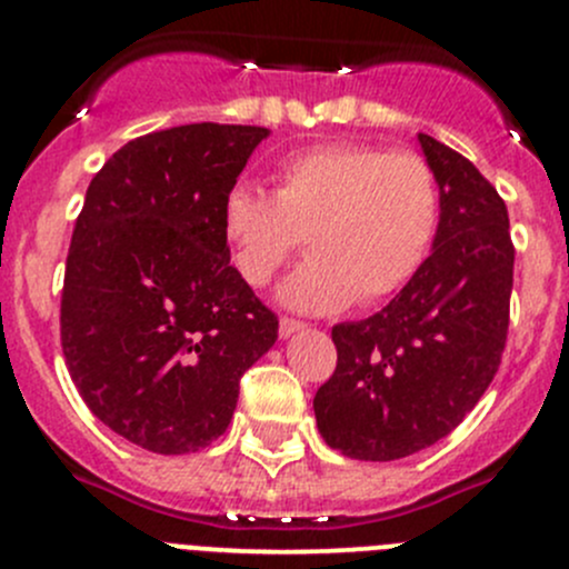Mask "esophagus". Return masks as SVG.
Here are the masks:
<instances>
[{
  "label": "esophagus",
  "instance_id": "1",
  "mask_svg": "<svg viewBox=\"0 0 569 569\" xmlns=\"http://www.w3.org/2000/svg\"><path fill=\"white\" fill-rule=\"evenodd\" d=\"M302 327H306L302 321L283 317V319H280V325H278V332H280V338H289V336H295V332H300Z\"/></svg>",
  "mask_w": 569,
  "mask_h": 569
}]
</instances>
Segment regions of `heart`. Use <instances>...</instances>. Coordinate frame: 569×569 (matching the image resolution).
<instances>
[{
	"instance_id": "b5f03b06",
	"label": "heart",
	"mask_w": 569,
	"mask_h": 569,
	"mask_svg": "<svg viewBox=\"0 0 569 569\" xmlns=\"http://www.w3.org/2000/svg\"><path fill=\"white\" fill-rule=\"evenodd\" d=\"M440 222L432 168L418 153L330 142L286 157L274 194L239 181L222 198L220 231L233 267L261 289L306 237L311 261L278 297L302 313L375 306L427 261Z\"/></svg>"
}]
</instances>
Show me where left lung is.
Returning a JSON list of instances; mask_svg holds the SVG:
<instances>
[{
	"label": "left lung",
	"instance_id": "1",
	"mask_svg": "<svg viewBox=\"0 0 569 569\" xmlns=\"http://www.w3.org/2000/svg\"><path fill=\"white\" fill-rule=\"evenodd\" d=\"M418 142L440 189L432 252L380 313L332 327L338 363L313 396L325 443L352 460H401L446 438L487 391L507 343V203L462 153L429 134Z\"/></svg>",
	"mask_w": 569,
	"mask_h": 569
}]
</instances>
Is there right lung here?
<instances>
[{"label": "right lung", "mask_w": 569, "mask_h": 569, "mask_svg": "<svg viewBox=\"0 0 569 569\" xmlns=\"http://www.w3.org/2000/svg\"><path fill=\"white\" fill-rule=\"evenodd\" d=\"M263 126L189 123L126 142L93 176L66 261L60 338L84 405L153 455L206 449L278 341L220 231Z\"/></svg>", "instance_id": "obj_1"}]
</instances>
